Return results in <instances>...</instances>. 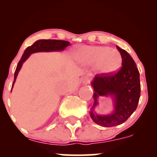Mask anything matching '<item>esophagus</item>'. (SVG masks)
<instances>
[{"label":"esophagus","mask_w":157,"mask_h":157,"mask_svg":"<svg viewBox=\"0 0 157 157\" xmlns=\"http://www.w3.org/2000/svg\"><path fill=\"white\" fill-rule=\"evenodd\" d=\"M90 82V77L88 76H85L83 78H82V83L84 85L89 84Z\"/></svg>","instance_id":"1"}]
</instances>
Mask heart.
<instances>
[{"label": "heart", "mask_w": 157, "mask_h": 157, "mask_svg": "<svg viewBox=\"0 0 157 157\" xmlns=\"http://www.w3.org/2000/svg\"><path fill=\"white\" fill-rule=\"evenodd\" d=\"M77 57L86 65H96L99 72L107 75L117 72L122 63L120 52L107 46H83L77 52Z\"/></svg>", "instance_id": "1"}]
</instances>
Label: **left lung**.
Returning <instances> with one entry per match:
<instances>
[{"mask_svg":"<svg viewBox=\"0 0 157 157\" xmlns=\"http://www.w3.org/2000/svg\"><path fill=\"white\" fill-rule=\"evenodd\" d=\"M121 54L122 68L114 75H97L91 86L94 89V103L90 117L95 123L103 127H113L125 122L137 108L140 97V72L132 57L119 46ZM100 96H111L114 111L109 115H98L94 111Z\"/></svg>","mask_w":157,"mask_h":157,"instance_id":"left-lung-1","label":"left lung"}]
</instances>
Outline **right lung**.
I'll return each instance as SVG.
<instances>
[{
	"label": "right lung",
	"mask_w": 157,
	"mask_h": 157,
	"mask_svg": "<svg viewBox=\"0 0 157 157\" xmlns=\"http://www.w3.org/2000/svg\"><path fill=\"white\" fill-rule=\"evenodd\" d=\"M70 43L66 40H39L34 43L32 46H29L26 48L23 52L22 57L20 60L17 68H16L15 76H14V82L12 83V88L15 84L16 78L18 75L19 71L21 70L23 63L29 57V56L33 53L40 52H61L69 46Z\"/></svg>",
	"instance_id": "1"
}]
</instances>
